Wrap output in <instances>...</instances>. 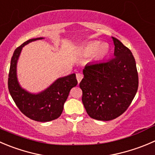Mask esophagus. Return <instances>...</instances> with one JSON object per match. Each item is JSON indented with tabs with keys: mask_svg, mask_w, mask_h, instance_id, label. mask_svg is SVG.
Returning a JSON list of instances; mask_svg holds the SVG:
<instances>
[{
	"mask_svg": "<svg viewBox=\"0 0 155 155\" xmlns=\"http://www.w3.org/2000/svg\"><path fill=\"white\" fill-rule=\"evenodd\" d=\"M82 78H83V75H82V73H76V79H77V81L79 83L81 82V80L82 79Z\"/></svg>",
	"mask_w": 155,
	"mask_h": 155,
	"instance_id": "1",
	"label": "esophagus"
}]
</instances>
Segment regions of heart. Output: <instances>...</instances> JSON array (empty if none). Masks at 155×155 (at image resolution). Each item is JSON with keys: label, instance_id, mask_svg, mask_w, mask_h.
I'll list each match as a JSON object with an SVG mask.
<instances>
[{"label": "heart", "instance_id": "heart-1", "mask_svg": "<svg viewBox=\"0 0 155 155\" xmlns=\"http://www.w3.org/2000/svg\"><path fill=\"white\" fill-rule=\"evenodd\" d=\"M110 47L107 43L101 44L99 41H91L84 46L82 48V53L85 55L89 56L93 54V58L95 61H101L104 59L108 54Z\"/></svg>", "mask_w": 155, "mask_h": 155}]
</instances>
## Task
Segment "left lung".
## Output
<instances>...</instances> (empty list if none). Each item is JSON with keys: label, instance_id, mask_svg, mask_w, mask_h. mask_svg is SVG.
I'll use <instances>...</instances> for the list:
<instances>
[{"label": "left lung", "instance_id": "1", "mask_svg": "<svg viewBox=\"0 0 155 155\" xmlns=\"http://www.w3.org/2000/svg\"><path fill=\"white\" fill-rule=\"evenodd\" d=\"M114 58L88 64L79 83L82 101L90 117L108 121L124 114L134 98L139 86L135 58L131 51L113 37Z\"/></svg>", "mask_w": 155, "mask_h": 155}]
</instances>
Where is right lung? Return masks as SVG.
I'll return each instance as SVG.
<instances>
[{"instance_id": "right-lung-1", "label": "right lung", "mask_w": 155, "mask_h": 155, "mask_svg": "<svg viewBox=\"0 0 155 155\" xmlns=\"http://www.w3.org/2000/svg\"><path fill=\"white\" fill-rule=\"evenodd\" d=\"M43 38L40 37L28 40L14 51L10 62L8 89L16 106L24 115L33 120L48 122L61 115L69 93L78 82L76 74L72 73L58 78L46 89L37 94L29 92L21 87L18 82L16 67L22 48L31 41Z\"/></svg>"}]
</instances>
